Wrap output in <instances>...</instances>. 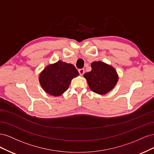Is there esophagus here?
<instances>
[{
	"label": "esophagus",
	"instance_id": "34e87169",
	"mask_svg": "<svg viewBox=\"0 0 154 154\" xmlns=\"http://www.w3.org/2000/svg\"><path fill=\"white\" fill-rule=\"evenodd\" d=\"M78 72H79V73H80V75L82 76L85 72V70H84V69H80L78 70Z\"/></svg>",
	"mask_w": 154,
	"mask_h": 154
}]
</instances>
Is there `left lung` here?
Returning a JSON list of instances; mask_svg holds the SVG:
<instances>
[{
    "label": "left lung",
    "instance_id": "obj_1",
    "mask_svg": "<svg viewBox=\"0 0 154 154\" xmlns=\"http://www.w3.org/2000/svg\"><path fill=\"white\" fill-rule=\"evenodd\" d=\"M92 71L84 74L91 90L98 94H105L115 87L118 81L116 69L103 62L91 63Z\"/></svg>",
    "mask_w": 154,
    "mask_h": 154
}]
</instances>
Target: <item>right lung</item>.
<instances>
[{
  "label": "right lung",
  "instance_id": "1",
  "mask_svg": "<svg viewBox=\"0 0 154 154\" xmlns=\"http://www.w3.org/2000/svg\"><path fill=\"white\" fill-rule=\"evenodd\" d=\"M79 72L72 64L58 61L46 67L40 74L39 82L49 95L59 96L66 92L72 79Z\"/></svg>",
  "mask_w": 154,
  "mask_h": 154
}]
</instances>
